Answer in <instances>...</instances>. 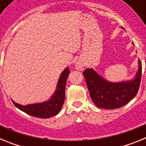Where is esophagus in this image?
I'll return each mask as SVG.
<instances>
[{
	"label": "esophagus",
	"mask_w": 146,
	"mask_h": 146,
	"mask_svg": "<svg viewBox=\"0 0 146 146\" xmlns=\"http://www.w3.org/2000/svg\"><path fill=\"white\" fill-rule=\"evenodd\" d=\"M75 68L76 69H77V70H80V71L82 70L83 68H84V64H83V63H82V62L77 61V63H76Z\"/></svg>",
	"instance_id": "34e87169"
}]
</instances>
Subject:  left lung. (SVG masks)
<instances>
[{
	"label": "left lung",
	"mask_w": 146,
	"mask_h": 146,
	"mask_svg": "<svg viewBox=\"0 0 146 146\" xmlns=\"http://www.w3.org/2000/svg\"><path fill=\"white\" fill-rule=\"evenodd\" d=\"M138 64L139 69L133 80L119 82H110L94 69H86L83 76L93 102L98 108L110 110L121 108L129 102L138 92L141 81L142 64L140 60Z\"/></svg>",
	"instance_id": "8db88e82"
}]
</instances>
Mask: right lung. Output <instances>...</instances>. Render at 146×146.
<instances>
[{"instance_id": "obj_1", "label": "right lung", "mask_w": 146, "mask_h": 146, "mask_svg": "<svg viewBox=\"0 0 146 146\" xmlns=\"http://www.w3.org/2000/svg\"><path fill=\"white\" fill-rule=\"evenodd\" d=\"M70 71L69 67H66L60 74L58 81L56 90L49 100L41 103L22 105L17 104L13 100L15 106L27 114L40 118H49L56 115L60 111L65 99L66 82Z\"/></svg>"}]
</instances>
